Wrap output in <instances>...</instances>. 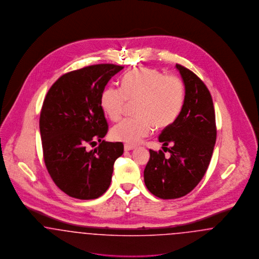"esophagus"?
<instances>
[{
    "label": "esophagus",
    "instance_id": "esophagus-1",
    "mask_svg": "<svg viewBox=\"0 0 259 259\" xmlns=\"http://www.w3.org/2000/svg\"><path fill=\"white\" fill-rule=\"evenodd\" d=\"M135 148L134 146H131V145H128V144H125L124 145V149L126 150V151H129V150H133Z\"/></svg>",
    "mask_w": 259,
    "mask_h": 259
}]
</instances>
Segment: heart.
<instances>
[{
    "label": "heart",
    "mask_w": 259,
    "mask_h": 259,
    "mask_svg": "<svg viewBox=\"0 0 259 259\" xmlns=\"http://www.w3.org/2000/svg\"><path fill=\"white\" fill-rule=\"evenodd\" d=\"M127 101H140L137 119L116 124L111 136L116 141L136 145L150 135L153 126L164 129L175 122L185 101V87L176 75H164L155 69H139L126 74L122 88L108 87L102 94L101 107L112 121L123 114Z\"/></svg>",
    "instance_id": "heart-1"
}]
</instances>
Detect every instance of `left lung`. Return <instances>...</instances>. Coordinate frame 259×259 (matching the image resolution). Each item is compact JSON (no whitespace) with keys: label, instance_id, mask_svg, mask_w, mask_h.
<instances>
[{"label":"left lung","instance_id":"8db88e82","mask_svg":"<svg viewBox=\"0 0 259 259\" xmlns=\"http://www.w3.org/2000/svg\"><path fill=\"white\" fill-rule=\"evenodd\" d=\"M176 68L185 84L184 106L175 122L158 137L170 156L165 157L162 150L149 149L150 158L144 171L146 186L161 199L183 197L200 183L217 139L215 114L208 88L190 70L179 64Z\"/></svg>","mask_w":259,"mask_h":259}]
</instances>
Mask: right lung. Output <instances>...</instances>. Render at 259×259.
<instances>
[{"mask_svg": "<svg viewBox=\"0 0 259 259\" xmlns=\"http://www.w3.org/2000/svg\"><path fill=\"white\" fill-rule=\"evenodd\" d=\"M124 67L99 64L63 74L50 87L39 117L44 159L51 179L71 197L90 200L111 185L123 144L102 140L108 123L101 107L104 89ZM100 145L91 151L88 144Z\"/></svg>", "mask_w": 259, "mask_h": 259, "instance_id": "add662e5", "label": "right lung"}]
</instances>
